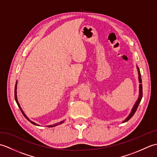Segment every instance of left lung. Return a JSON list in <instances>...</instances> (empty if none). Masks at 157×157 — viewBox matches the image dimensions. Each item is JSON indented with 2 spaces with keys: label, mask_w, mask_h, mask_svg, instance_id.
I'll return each mask as SVG.
<instances>
[{
  "label": "left lung",
  "mask_w": 157,
  "mask_h": 157,
  "mask_svg": "<svg viewBox=\"0 0 157 157\" xmlns=\"http://www.w3.org/2000/svg\"><path fill=\"white\" fill-rule=\"evenodd\" d=\"M137 68H138V74H139V82H140V87H139V88H140L139 97H138V101H136V102L135 103L134 107H133V109H132V110L131 113H130V114L129 115V116L128 117H127V119L125 120V121H123V123L129 121V120L132 117V116L134 115V113H136V110H137V109H138V105H139V104H140V102L141 100H142V84H141V83H142V78H141V75H140V72L139 69H138V67H137Z\"/></svg>",
  "instance_id": "obj_1"
}]
</instances>
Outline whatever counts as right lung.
Returning <instances> with one entry per match:
<instances>
[{
	"label": "right lung",
	"instance_id": "1",
	"mask_svg": "<svg viewBox=\"0 0 157 157\" xmlns=\"http://www.w3.org/2000/svg\"><path fill=\"white\" fill-rule=\"evenodd\" d=\"M15 101H16V102H17V105H18V106H19V108L20 109V110H21V113H23V115H24L26 119H27L29 122H31V123H32V124L36 125H38L36 124V123H35L34 122H33V121H30V120H29V119L27 117V116H26V115L24 114V113H23V111H22V109H21V106H20V105H19V104L18 101H17V82H16V84H15ZM63 122V121H61V122H59V123H56V124H55V125H49L48 127H55V126H56V125H59V124H61V123H62Z\"/></svg>",
	"mask_w": 157,
	"mask_h": 157
}]
</instances>
